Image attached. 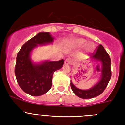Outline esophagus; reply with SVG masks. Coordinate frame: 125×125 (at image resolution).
I'll list each match as a JSON object with an SVG mask.
<instances>
[{
  "mask_svg": "<svg viewBox=\"0 0 125 125\" xmlns=\"http://www.w3.org/2000/svg\"><path fill=\"white\" fill-rule=\"evenodd\" d=\"M72 63V60L70 58H67L65 61V65H71Z\"/></svg>",
  "mask_w": 125,
  "mask_h": 125,
  "instance_id": "1",
  "label": "esophagus"
}]
</instances>
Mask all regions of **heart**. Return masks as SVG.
I'll return each mask as SVG.
<instances>
[{
  "label": "heart",
  "mask_w": 125,
  "mask_h": 125,
  "mask_svg": "<svg viewBox=\"0 0 125 125\" xmlns=\"http://www.w3.org/2000/svg\"><path fill=\"white\" fill-rule=\"evenodd\" d=\"M86 40L85 39L77 38L69 41L67 45L71 48H80L83 46L86 43ZM86 48L87 50L92 51L94 48V44L93 43H88L86 45Z\"/></svg>",
  "instance_id": "obj_1"
}]
</instances>
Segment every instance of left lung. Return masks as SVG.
<instances>
[{"mask_svg": "<svg viewBox=\"0 0 125 125\" xmlns=\"http://www.w3.org/2000/svg\"><path fill=\"white\" fill-rule=\"evenodd\" d=\"M90 59L100 63L101 75L99 81L90 89L83 90L75 86L71 80L70 85L72 91L79 97L84 99H91L101 94L106 88L111 77L110 57L102 45L98 46L97 51L92 54Z\"/></svg>", "mask_w": 125, "mask_h": 125, "instance_id": "1", "label": "left lung"}]
</instances>
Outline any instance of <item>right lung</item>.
Here are the masks:
<instances>
[{"instance_id":"right-lung-1","label":"right lung","mask_w":125,"mask_h":125,"mask_svg":"<svg viewBox=\"0 0 125 125\" xmlns=\"http://www.w3.org/2000/svg\"><path fill=\"white\" fill-rule=\"evenodd\" d=\"M53 36L50 32H41L26 42L19 51L16 58L15 75L19 85L25 93L39 96L47 93L52 83L55 71L62 68L64 60L34 63L31 58L32 50L38 45L52 43Z\"/></svg>"}]
</instances>
